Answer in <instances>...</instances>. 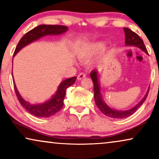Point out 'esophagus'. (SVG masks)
<instances>
[{"label": "esophagus", "instance_id": "1", "mask_svg": "<svg viewBox=\"0 0 159 159\" xmlns=\"http://www.w3.org/2000/svg\"><path fill=\"white\" fill-rule=\"evenodd\" d=\"M86 77V74L84 73H81L79 74V75H78V80H81V79H83L84 78H85Z\"/></svg>", "mask_w": 159, "mask_h": 159}]
</instances>
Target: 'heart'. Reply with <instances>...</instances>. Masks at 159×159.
<instances>
[{"label": "heart", "instance_id": "obj_1", "mask_svg": "<svg viewBox=\"0 0 159 159\" xmlns=\"http://www.w3.org/2000/svg\"><path fill=\"white\" fill-rule=\"evenodd\" d=\"M104 47H105V45H104L103 43H101V42H98V43L86 45L83 46L78 51V56L81 59H89V58L96 55V54L101 51Z\"/></svg>", "mask_w": 159, "mask_h": 159}]
</instances>
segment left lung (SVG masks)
Here are the masks:
<instances>
[{
  "mask_svg": "<svg viewBox=\"0 0 159 159\" xmlns=\"http://www.w3.org/2000/svg\"><path fill=\"white\" fill-rule=\"evenodd\" d=\"M125 31V45H135L139 48H141L142 51H144L146 53H148L147 48L144 45L143 40L139 37L137 34L135 32L132 31L131 30L128 29V28H123ZM90 76L94 84V98L95 100L96 106L99 108V110L105 115L109 116L111 118H116V119H122V118L128 117L135 113V111L138 109V108L144 103V100H146L147 96H148V92L144 96V98L139 102L135 107L132 108L131 109L128 110V111H116V110L111 109L106 104L104 103L102 100L101 94L100 92V86L99 82H98V72L96 70H92L90 73Z\"/></svg>",
  "mask_w": 159,
  "mask_h": 159,
  "instance_id": "8db88e82",
  "label": "left lung"
}]
</instances>
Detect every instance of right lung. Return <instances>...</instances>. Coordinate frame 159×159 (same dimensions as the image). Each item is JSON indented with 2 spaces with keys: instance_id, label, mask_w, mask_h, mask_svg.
<instances>
[{
  "instance_id": "right-lung-1",
  "label": "right lung",
  "mask_w": 159,
  "mask_h": 159,
  "mask_svg": "<svg viewBox=\"0 0 159 159\" xmlns=\"http://www.w3.org/2000/svg\"><path fill=\"white\" fill-rule=\"evenodd\" d=\"M67 31V27L66 25H40L37 26L34 29L27 32L21 38L15 48L13 56H15L21 48L25 47L28 44L39 39L40 37H44L45 35L60 34L64 33V32ZM76 78H77V77H73L67 78V79L62 81L59 88H58V90L55 95L51 100H48L43 104H39V105H31V104L28 103L27 101L24 100L22 98L20 94H19V92H18L15 82H14V88H15L16 96H17L20 103L30 114L35 116H37V117H49V116H53V114L59 111L63 107L66 90L69 86L73 85L75 83Z\"/></svg>"
}]
</instances>
